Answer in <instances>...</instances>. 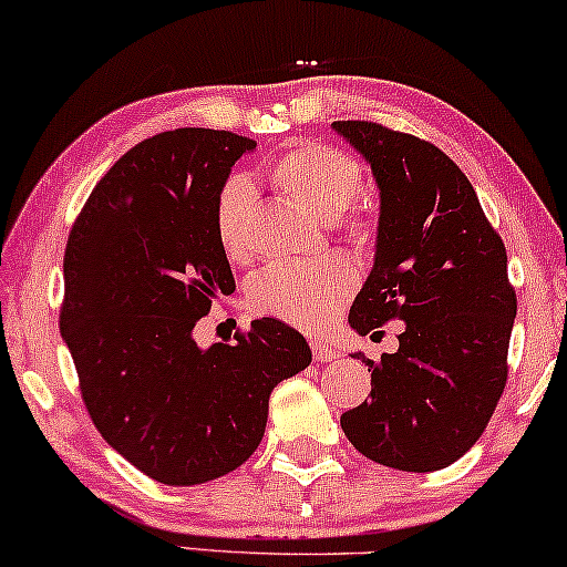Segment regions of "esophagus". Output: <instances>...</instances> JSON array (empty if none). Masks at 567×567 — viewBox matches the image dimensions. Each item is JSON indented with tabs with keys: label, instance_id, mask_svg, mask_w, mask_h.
<instances>
[{
	"label": "esophagus",
	"instance_id": "1",
	"mask_svg": "<svg viewBox=\"0 0 567 567\" xmlns=\"http://www.w3.org/2000/svg\"><path fill=\"white\" fill-rule=\"evenodd\" d=\"M312 357H315V362L328 364V362H333V359H338V351L326 347V343L315 341V343H312Z\"/></svg>",
	"mask_w": 567,
	"mask_h": 567
}]
</instances>
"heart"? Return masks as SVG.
Returning a JSON list of instances; mask_svg holds the SVG:
<instances>
[{
	"label": "heart",
	"instance_id": "obj_1",
	"mask_svg": "<svg viewBox=\"0 0 567 567\" xmlns=\"http://www.w3.org/2000/svg\"><path fill=\"white\" fill-rule=\"evenodd\" d=\"M270 179L297 200L310 216L333 220L349 208L351 200L362 189V166L351 153L328 143H301L276 158L270 168ZM255 187L247 176H231L218 189L213 205V229L218 245L231 262H247L252 257V237H249V218H252ZM349 239L364 241L367 224L351 216L347 224ZM354 270L343 260H326L320 266H270L257 274L249 286V310L260 318L289 322L301 330L326 328L341 305L354 291Z\"/></svg>",
	"mask_w": 567,
	"mask_h": 567
}]
</instances>
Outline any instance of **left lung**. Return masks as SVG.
<instances>
[{
	"instance_id": "left-lung-1",
	"label": "left lung",
	"mask_w": 567,
	"mask_h": 567,
	"mask_svg": "<svg viewBox=\"0 0 567 567\" xmlns=\"http://www.w3.org/2000/svg\"><path fill=\"white\" fill-rule=\"evenodd\" d=\"M380 187L374 266L351 305L357 333L401 320L399 351L372 370L370 401L341 414L359 453L437 472L482 437L508 380L516 289L508 255L466 174L427 140L378 122H333Z\"/></svg>"
}]
</instances>
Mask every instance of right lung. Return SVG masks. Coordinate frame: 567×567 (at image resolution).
<instances>
[{"instance_id": "right-lung-1", "label": "right lung", "mask_w": 567, "mask_h": 567, "mask_svg": "<svg viewBox=\"0 0 567 567\" xmlns=\"http://www.w3.org/2000/svg\"><path fill=\"white\" fill-rule=\"evenodd\" d=\"M255 140L182 127L130 148L93 187L64 249L59 330L101 437L161 484L234 472L260 445L278 382L312 362L305 336L252 320L237 343H195L231 293L213 205Z\"/></svg>"}]
</instances>
